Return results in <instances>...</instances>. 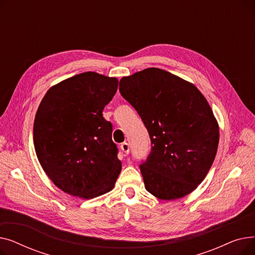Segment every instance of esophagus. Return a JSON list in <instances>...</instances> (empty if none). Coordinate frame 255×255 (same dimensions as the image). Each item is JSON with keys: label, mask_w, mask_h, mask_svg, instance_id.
I'll return each mask as SVG.
<instances>
[{"label": "esophagus", "mask_w": 255, "mask_h": 255, "mask_svg": "<svg viewBox=\"0 0 255 255\" xmlns=\"http://www.w3.org/2000/svg\"><path fill=\"white\" fill-rule=\"evenodd\" d=\"M121 150L123 151L124 154H128L130 151V146L127 142H123V143H121Z\"/></svg>", "instance_id": "obj_1"}]
</instances>
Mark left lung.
<instances>
[{
  "mask_svg": "<svg viewBox=\"0 0 255 255\" xmlns=\"http://www.w3.org/2000/svg\"><path fill=\"white\" fill-rule=\"evenodd\" d=\"M119 90L151 138V152L139 165L146 191L163 200L191 193L218 149L219 126L207 99L191 83L159 68L123 77Z\"/></svg>",
  "mask_w": 255,
  "mask_h": 255,
  "instance_id": "1",
  "label": "left lung"
}]
</instances>
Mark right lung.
Segmentation results:
<instances>
[{
	"mask_svg": "<svg viewBox=\"0 0 255 255\" xmlns=\"http://www.w3.org/2000/svg\"><path fill=\"white\" fill-rule=\"evenodd\" d=\"M116 77L84 72L52 86L34 121L37 158L58 188L85 199L111 191L122 164L102 112L118 90Z\"/></svg>",
	"mask_w": 255,
	"mask_h": 255,
	"instance_id": "add662e5",
	"label": "right lung"
}]
</instances>
